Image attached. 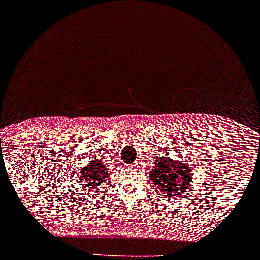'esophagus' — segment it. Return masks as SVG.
<instances>
[{
    "label": "esophagus",
    "instance_id": "1",
    "mask_svg": "<svg viewBox=\"0 0 260 260\" xmlns=\"http://www.w3.org/2000/svg\"><path fill=\"white\" fill-rule=\"evenodd\" d=\"M133 168H135V169H139L140 168V163L139 162H135L133 165Z\"/></svg>",
    "mask_w": 260,
    "mask_h": 260
}]
</instances>
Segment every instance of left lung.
<instances>
[{
	"label": "left lung",
	"mask_w": 260,
	"mask_h": 260,
	"mask_svg": "<svg viewBox=\"0 0 260 260\" xmlns=\"http://www.w3.org/2000/svg\"><path fill=\"white\" fill-rule=\"evenodd\" d=\"M148 177L159 190V194H166L168 199H177L189 188L191 182V173L188 166L182 162L171 161L167 157H161L154 161Z\"/></svg>",
	"instance_id": "left-lung-1"
}]
</instances>
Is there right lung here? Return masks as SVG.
<instances>
[{"mask_svg": "<svg viewBox=\"0 0 260 260\" xmlns=\"http://www.w3.org/2000/svg\"><path fill=\"white\" fill-rule=\"evenodd\" d=\"M78 174L80 180H83L89 189L101 188L102 183L109 177L106 166H103V163L97 158L92 159V162L88 163V166H86Z\"/></svg>", "mask_w": 260, "mask_h": 260, "instance_id": "add662e5", "label": "right lung"}]
</instances>
